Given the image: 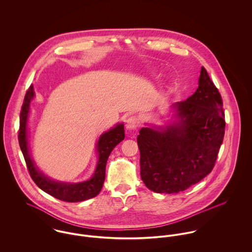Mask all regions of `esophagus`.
Wrapping results in <instances>:
<instances>
[{"instance_id": "obj_1", "label": "esophagus", "mask_w": 252, "mask_h": 252, "mask_svg": "<svg viewBox=\"0 0 252 252\" xmlns=\"http://www.w3.org/2000/svg\"><path fill=\"white\" fill-rule=\"evenodd\" d=\"M140 125V118L136 115H132L130 116L128 119H127V122H126V126L128 129H131V130H135L139 127Z\"/></svg>"}]
</instances>
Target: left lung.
<instances>
[{
  "label": "left lung",
  "mask_w": 252,
  "mask_h": 252,
  "mask_svg": "<svg viewBox=\"0 0 252 252\" xmlns=\"http://www.w3.org/2000/svg\"><path fill=\"white\" fill-rule=\"evenodd\" d=\"M174 108L178 123L161 131L143 128L137 138L141 178L156 193H179L207 177L224 138L222 98L204 67L196 92Z\"/></svg>",
  "instance_id": "8db88e82"
}]
</instances>
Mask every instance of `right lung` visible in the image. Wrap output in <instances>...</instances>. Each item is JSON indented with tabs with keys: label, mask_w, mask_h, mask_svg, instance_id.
Segmentation results:
<instances>
[{
	"label": "right lung",
	"mask_w": 252,
	"mask_h": 252,
	"mask_svg": "<svg viewBox=\"0 0 252 252\" xmlns=\"http://www.w3.org/2000/svg\"><path fill=\"white\" fill-rule=\"evenodd\" d=\"M34 95V88L31 84L26 92L21 107L18 130V142L32 180H34V182L42 191L64 202H81L97 196L102 190L106 178V165L108 156L112 149L125 138L123 124L116 125L114 128L100 137L98 142L99 162L94 176L91 180L76 184L56 182L54 180L47 179L45 176L42 175V173L38 172L29 155L27 144V118L30 109V102L33 99Z\"/></svg>",
	"instance_id": "right-lung-1"
}]
</instances>
